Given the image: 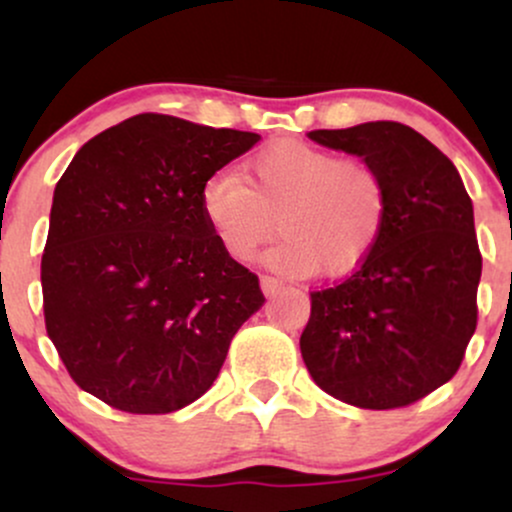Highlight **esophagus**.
<instances>
[{
  "label": "esophagus",
  "instance_id": "1",
  "mask_svg": "<svg viewBox=\"0 0 512 512\" xmlns=\"http://www.w3.org/2000/svg\"><path fill=\"white\" fill-rule=\"evenodd\" d=\"M260 286H262L264 296H274V293L281 289V281H279V279H274V276H262V279H260Z\"/></svg>",
  "mask_w": 512,
  "mask_h": 512
}]
</instances>
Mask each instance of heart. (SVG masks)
I'll return each mask as SVG.
<instances>
[{
  "instance_id": "1",
  "label": "heart",
  "mask_w": 512,
  "mask_h": 512,
  "mask_svg": "<svg viewBox=\"0 0 512 512\" xmlns=\"http://www.w3.org/2000/svg\"><path fill=\"white\" fill-rule=\"evenodd\" d=\"M199 209L228 257L248 264L281 231L269 262L289 274L344 276L378 245L390 192L378 168L305 142H276L243 175L219 170L199 190Z\"/></svg>"
}]
</instances>
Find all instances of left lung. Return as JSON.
Segmentation results:
<instances>
[{
	"mask_svg": "<svg viewBox=\"0 0 512 512\" xmlns=\"http://www.w3.org/2000/svg\"><path fill=\"white\" fill-rule=\"evenodd\" d=\"M308 137L378 168L390 216L349 279L310 293L305 368L346 404L407 407L448 383L477 330L472 199L450 158L407 125L363 122Z\"/></svg>",
	"mask_w": 512,
	"mask_h": 512,
	"instance_id": "obj_1",
	"label": "left lung"
}]
</instances>
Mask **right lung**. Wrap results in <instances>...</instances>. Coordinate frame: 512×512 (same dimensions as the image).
<instances>
[{"label":"right lung","instance_id":"1","mask_svg":"<svg viewBox=\"0 0 512 512\" xmlns=\"http://www.w3.org/2000/svg\"><path fill=\"white\" fill-rule=\"evenodd\" d=\"M260 134L134 115L76 151L57 182L40 281L48 337L74 383L129 414H168L214 385L262 308L199 190Z\"/></svg>","mask_w":512,"mask_h":512}]
</instances>
